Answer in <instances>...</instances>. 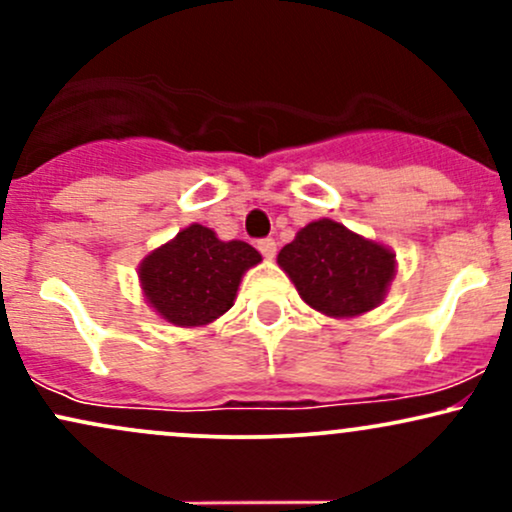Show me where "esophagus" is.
I'll use <instances>...</instances> for the list:
<instances>
[{
	"mask_svg": "<svg viewBox=\"0 0 512 512\" xmlns=\"http://www.w3.org/2000/svg\"><path fill=\"white\" fill-rule=\"evenodd\" d=\"M257 248H260V252L264 255V260H274V255H276V243H274L272 238L260 240V243H257Z\"/></svg>",
	"mask_w": 512,
	"mask_h": 512,
	"instance_id": "esophagus-1",
	"label": "esophagus"
}]
</instances>
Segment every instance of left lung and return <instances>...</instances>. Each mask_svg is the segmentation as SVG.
I'll list each match as a JSON object with an SVG mask.
<instances>
[{
	"instance_id": "obj_1",
	"label": "left lung",
	"mask_w": 512,
	"mask_h": 512,
	"mask_svg": "<svg viewBox=\"0 0 512 512\" xmlns=\"http://www.w3.org/2000/svg\"><path fill=\"white\" fill-rule=\"evenodd\" d=\"M276 262L310 308L344 320L378 308L397 274L392 248L334 219L301 228Z\"/></svg>"
}]
</instances>
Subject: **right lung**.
<instances>
[{
  "mask_svg": "<svg viewBox=\"0 0 512 512\" xmlns=\"http://www.w3.org/2000/svg\"><path fill=\"white\" fill-rule=\"evenodd\" d=\"M262 255L243 240H221L202 223L139 262V286L154 313L175 327H204L233 308L243 274Z\"/></svg>",
  "mask_w": 512,
  "mask_h": 512,
  "instance_id": "1",
  "label": "right lung"
}]
</instances>
